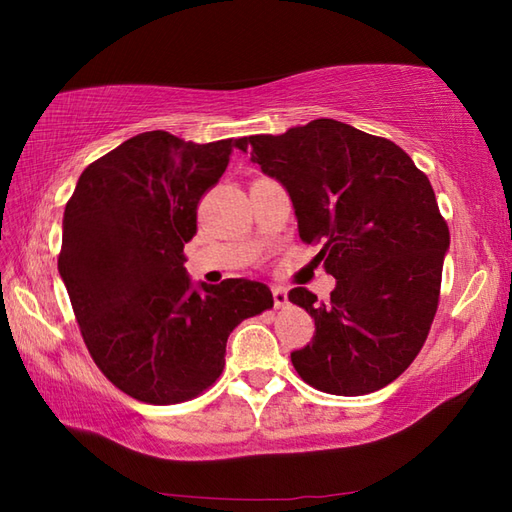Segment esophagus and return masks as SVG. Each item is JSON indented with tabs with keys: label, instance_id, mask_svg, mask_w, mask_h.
<instances>
[{
	"label": "esophagus",
	"instance_id": "1",
	"mask_svg": "<svg viewBox=\"0 0 512 512\" xmlns=\"http://www.w3.org/2000/svg\"><path fill=\"white\" fill-rule=\"evenodd\" d=\"M273 299H275V306L277 308L288 306V290L284 286H275L273 288Z\"/></svg>",
	"mask_w": 512,
	"mask_h": 512
}]
</instances>
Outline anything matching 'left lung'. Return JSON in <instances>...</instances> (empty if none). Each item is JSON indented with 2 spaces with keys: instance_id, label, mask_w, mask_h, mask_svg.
I'll list each match as a JSON object with an SVG mask.
<instances>
[{
  "instance_id": "left-lung-1",
  "label": "left lung",
  "mask_w": 512,
  "mask_h": 512,
  "mask_svg": "<svg viewBox=\"0 0 512 512\" xmlns=\"http://www.w3.org/2000/svg\"><path fill=\"white\" fill-rule=\"evenodd\" d=\"M248 147L336 279L325 303L290 290L317 325L290 354L297 374L334 396L383 389L418 356L438 310L449 226L429 178L391 140L332 118L248 136Z\"/></svg>"
}]
</instances>
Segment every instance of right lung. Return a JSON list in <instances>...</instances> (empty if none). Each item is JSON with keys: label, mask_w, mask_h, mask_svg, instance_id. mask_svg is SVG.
I'll use <instances>...</instances> for the list:
<instances>
[{"label": "right lung", "mask_w": 512, "mask_h": 512, "mask_svg": "<svg viewBox=\"0 0 512 512\" xmlns=\"http://www.w3.org/2000/svg\"><path fill=\"white\" fill-rule=\"evenodd\" d=\"M246 138L198 145L169 132L125 140L81 173L63 213L59 275L83 341L112 383L176 405L211 387L228 334L273 308L262 281L209 286L184 268L198 202Z\"/></svg>", "instance_id": "obj_1"}]
</instances>
